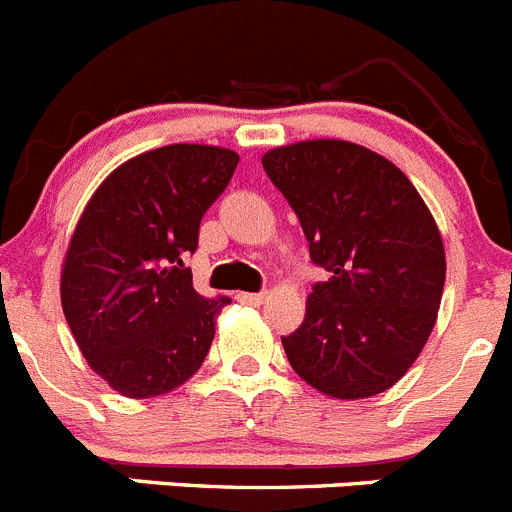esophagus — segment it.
<instances>
[{
	"instance_id": "34e87169",
	"label": "esophagus",
	"mask_w": 512,
	"mask_h": 512,
	"mask_svg": "<svg viewBox=\"0 0 512 512\" xmlns=\"http://www.w3.org/2000/svg\"><path fill=\"white\" fill-rule=\"evenodd\" d=\"M238 299H241L243 304L259 307V304H264L266 299H269V292H241V294H238Z\"/></svg>"
}]
</instances>
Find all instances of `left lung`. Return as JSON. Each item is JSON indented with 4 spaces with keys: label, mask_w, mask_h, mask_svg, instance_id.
Segmentation results:
<instances>
[{
    "label": "left lung",
    "mask_w": 512,
    "mask_h": 512,
    "mask_svg": "<svg viewBox=\"0 0 512 512\" xmlns=\"http://www.w3.org/2000/svg\"><path fill=\"white\" fill-rule=\"evenodd\" d=\"M309 256L330 271L304 322L281 337L302 381L340 401L383 393L429 340L447 259L437 220L411 180L381 154L342 139H309L264 154Z\"/></svg>",
    "instance_id": "8db88e82"
}]
</instances>
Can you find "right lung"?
<instances>
[{"instance_id":"1","label":"right lung","mask_w":512,"mask_h":512,"mask_svg":"<svg viewBox=\"0 0 512 512\" xmlns=\"http://www.w3.org/2000/svg\"><path fill=\"white\" fill-rule=\"evenodd\" d=\"M236 164L208 144L144 152L98 185L75 225L60 302L83 358L121 396L175 391L208 355L231 299L195 292L182 259Z\"/></svg>"}]
</instances>
